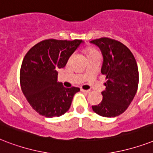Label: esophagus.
I'll return each instance as SVG.
<instances>
[{"mask_svg":"<svg viewBox=\"0 0 153 153\" xmlns=\"http://www.w3.org/2000/svg\"><path fill=\"white\" fill-rule=\"evenodd\" d=\"M81 91H82V92H84V93H90L91 92V91L90 90H83V89H82Z\"/></svg>","mask_w":153,"mask_h":153,"instance_id":"34e87169","label":"esophagus"}]
</instances>
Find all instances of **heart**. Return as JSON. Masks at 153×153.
Masks as SVG:
<instances>
[{"label": "heart", "instance_id": "1", "mask_svg": "<svg viewBox=\"0 0 153 153\" xmlns=\"http://www.w3.org/2000/svg\"><path fill=\"white\" fill-rule=\"evenodd\" d=\"M86 52L87 54V55H92V54H94V53H98L97 50H95L94 48H86Z\"/></svg>", "mask_w": 153, "mask_h": 153}]
</instances>
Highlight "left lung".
<instances>
[{
    "mask_svg": "<svg viewBox=\"0 0 153 153\" xmlns=\"http://www.w3.org/2000/svg\"><path fill=\"white\" fill-rule=\"evenodd\" d=\"M103 56L101 72L107 79L103 99L92 109L105 117H114L126 111L137 91L139 73L133 53L121 42L109 38L91 40Z\"/></svg>",
    "mask_w": 153,
    "mask_h": 153,
    "instance_id": "1",
    "label": "left lung"
}]
</instances>
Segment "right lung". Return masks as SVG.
Returning <instances> with one entry per match:
<instances>
[{"instance_id": "add662e5", "label": "right lung", "mask_w": 153, "mask_h": 153, "mask_svg": "<svg viewBox=\"0 0 153 153\" xmlns=\"http://www.w3.org/2000/svg\"><path fill=\"white\" fill-rule=\"evenodd\" d=\"M82 41L46 39L27 51L20 68L21 90L32 109L46 117H59L70 109L78 87L66 88L57 82L59 68Z\"/></svg>"}]
</instances>
